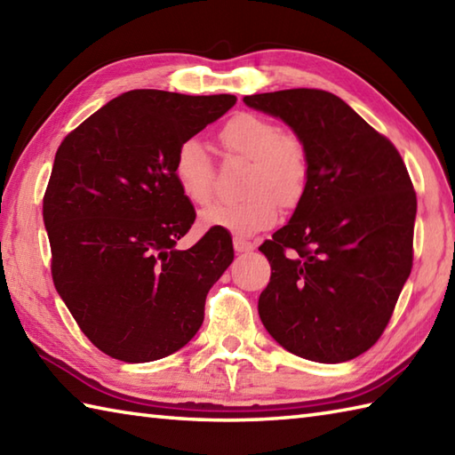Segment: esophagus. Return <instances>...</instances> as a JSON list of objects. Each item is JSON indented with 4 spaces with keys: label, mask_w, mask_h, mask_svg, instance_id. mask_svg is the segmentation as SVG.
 Masks as SVG:
<instances>
[{
    "label": "esophagus",
    "mask_w": 455,
    "mask_h": 455,
    "mask_svg": "<svg viewBox=\"0 0 455 455\" xmlns=\"http://www.w3.org/2000/svg\"><path fill=\"white\" fill-rule=\"evenodd\" d=\"M235 251H236L238 254H243V252H251V251H254V244H252V243H248V240H244V238L235 236Z\"/></svg>",
    "instance_id": "obj_1"
}]
</instances>
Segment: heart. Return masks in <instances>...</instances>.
<instances>
[{
	"label": "heart",
	"mask_w": 455,
	"mask_h": 455,
	"mask_svg": "<svg viewBox=\"0 0 455 455\" xmlns=\"http://www.w3.org/2000/svg\"><path fill=\"white\" fill-rule=\"evenodd\" d=\"M222 144L233 154L252 159L246 193L240 203H212L201 211L204 228H222L251 236L270 228L280 215V203H293L306 180V156L299 141L283 133L268 118L238 114L220 132ZM173 177L181 193L195 204H204L212 195V159L204 141L189 138L177 148Z\"/></svg>",
	"instance_id": "1"
}]
</instances>
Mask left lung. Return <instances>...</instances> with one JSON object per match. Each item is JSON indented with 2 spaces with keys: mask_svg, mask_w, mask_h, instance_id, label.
I'll return each instance as SVG.
<instances>
[{
  "mask_svg": "<svg viewBox=\"0 0 455 455\" xmlns=\"http://www.w3.org/2000/svg\"><path fill=\"white\" fill-rule=\"evenodd\" d=\"M243 100L290 126L307 165L288 225L260 246L272 275L258 315L298 357L351 361L377 343L411 275L416 193L406 165L331 92L291 88Z\"/></svg>",
  "mask_w": 455,
  "mask_h": 455,
  "instance_id": "8db88e82",
  "label": "left lung"
}]
</instances>
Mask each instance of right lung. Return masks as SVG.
I'll return each instance as SVG.
<instances>
[{"label":"right lung","instance_id":"obj_1","mask_svg":"<svg viewBox=\"0 0 455 455\" xmlns=\"http://www.w3.org/2000/svg\"><path fill=\"white\" fill-rule=\"evenodd\" d=\"M235 104L233 94L130 91L57 149L43 199L52 282L83 333L114 359L149 363L180 351L233 262V238L222 228L177 251L195 209L173 159Z\"/></svg>","mask_w":455,"mask_h":455}]
</instances>
